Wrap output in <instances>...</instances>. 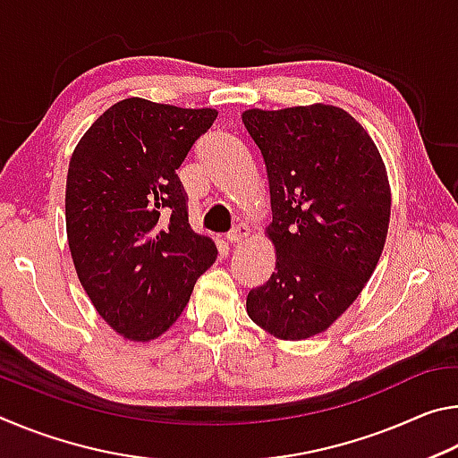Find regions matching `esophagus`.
<instances>
[{
	"label": "esophagus",
	"instance_id": "esophagus-1",
	"mask_svg": "<svg viewBox=\"0 0 458 458\" xmlns=\"http://www.w3.org/2000/svg\"><path fill=\"white\" fill-rule=\"evenodd\" d=\"M248 234H250V228H248L246 224H236V226L228 232L226 238L230 244H238V242H242Z\"/></svg>",
	"mask_w": 458,
	"mask_h": 458
}]
</instances>
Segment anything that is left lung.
I'll return each mask as SVG.
<instances>
[{"label":"left lung","mask_w":458,"mask_h":458,"mask_svg":"<svg viewBox=\"0 0 458 458\" xmlns=\"http://www.w3.org/2000/svg\"><path fill=\"white\" fill-rule=\"evenodd\" d=\"M242 123L265 159L276 267L248 293L250 319L307 339L350 307L384 250L390 183L376 143L344 108H250Z\"/></svg>","instance_id":"1"}]
</instances>
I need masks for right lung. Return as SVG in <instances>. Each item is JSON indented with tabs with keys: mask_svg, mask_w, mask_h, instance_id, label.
<instances>
[{
	"mask_svg": "<svg viewBox=\"0 0 458 458\" xmlns=\"http://www.w3.org/2000/svg\"><path fill=\"white\" fill-rule=\"evenodd\" d=\"M216 117L214 108L125 98L72 153L68 246L92 305L123 337L149 341L172 327L218 257L212 240L190 228L175 174Z\"/></svg>",
	"mask_w": 458,
	"mask_h": 458,
	"instance_id": "1",
	"label": "right lung"
}]
</instances>
